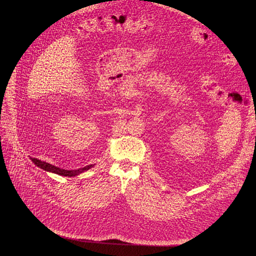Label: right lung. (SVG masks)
Returning <instances> with one entry per match:
<instances>
[{
	"label": "right lung",
	"mask_w": 256,
	"mask_h": 256,
	"mask_svg": "<svg viewBox=\"0 0 256 256\" xmlns=\"http://www.w3.org/2000/svg\"><path fill=\"white\" fill-rule=\"evenodd\" d=\"M31 160H32V162L40 169H44L46 172L58 174V176H68V178L76 176H78V174L89 170L90 168H92L94 166V165H88V166H85L83 168H78L76 170H66V169H62V168L54 166L52 164H48L46 162H42V160H37V158H31Z\"/></svg>",
	"instance_id": "right-lung-1"
}]
</instances>
